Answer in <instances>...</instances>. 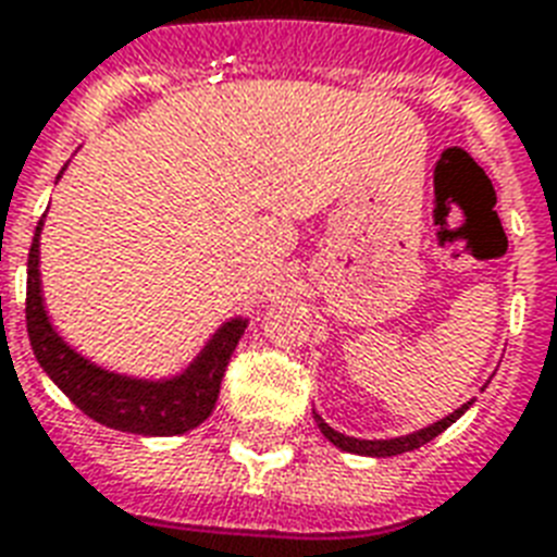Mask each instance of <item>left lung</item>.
I'll use <instances>...</instances> for the list:
<instances>
[{
    "label": "left lung",
    "mask_w": 557,
    "mask_h": 557,
    "mask_svg": "<svg viewBox=\"0 0 557 557\" xmlns=\"http://www.w3.org/2000/svg\"><path fill=\"white\" fill-rule=\"evenodd\" d=\"M471 405H474V398L466 401L462 407H457L454 413H448L445 419H440V422L428 424L422 431L407 433V436H393V440H356V436H347V433H338L335 428H330L318 413H314V422H318L321 433L335 445V448L347 450V454H361V457H396V454H407V450L422 448V445H428L431 440H436V436H440L442 431H448L450 424L457 422L459 416L466 413Z\"/></svg>",
    "instance_id": "1"
}]
</instances>
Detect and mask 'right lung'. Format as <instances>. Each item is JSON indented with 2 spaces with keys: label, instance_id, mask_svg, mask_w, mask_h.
Returning <instances> with one entry per match:
<instances>
[{
  "label": "right lung",
  "instance_id": "right-lung-1",
  "mask_svg": "<svg viewBox=\"0 0 557 557\" xmlns=\"http://www.w3.org/2000/svg\"><path fill=\"white\" fill-rule=\"evenodd\" d=\"M39 234H42V219L37 222L28 251L25 323H28L30 349L39 367L48 372V379L89 419L115 431L138 433V436H178L199 428L216 407L219 384L248 321L231 318L222 323L201 347L199 356L187 364V370L170 379H133V375L103 370L69 347L63 335L48 321L42 283H39Z\"/></svg>",
  "mask_w": 557,
  "mask_h": 557
}]
</instances>
